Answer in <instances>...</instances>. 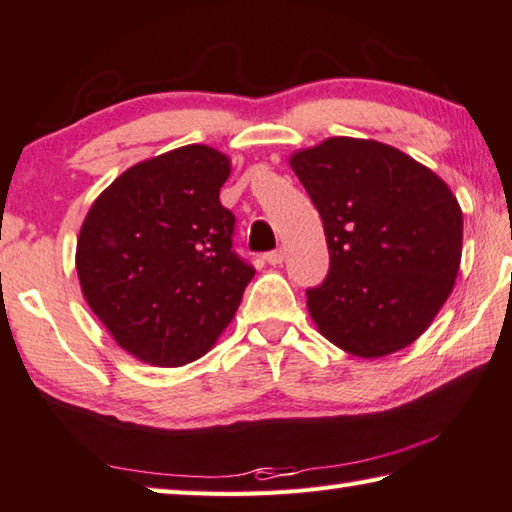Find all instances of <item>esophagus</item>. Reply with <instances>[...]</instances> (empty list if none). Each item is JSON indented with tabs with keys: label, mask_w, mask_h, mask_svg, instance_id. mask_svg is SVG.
Segmentation results:
<instances>
[{
	"label": "esophagus",
	"mask_w": 512,
	"mask_h": 512,
	"mask_svg": "<svg viewBox=\"0 0 512 512\" xmlns=\"http://www.w3.org/2000/svg\"><path fill=\"white\" fill-rule=\"evenodd\" d=\"M264 259H266V264H271V266L282 264L284 262V250H271V253L264 255Z\"/></svg>",
	"instance_id": "obj_1"
}]
</instances>
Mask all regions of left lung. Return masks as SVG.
Instances as JSON below:
<instances>
[{
	"instance_id": "8db88e82",
	"label": "left lung",
	"mask_w": 512,
	"mask_h": 512,
	"mask_svg": "<svg viewBox=\"0 0 512 512\" xmlns=\"http://www.w3.org/2000/svg\"><path fill=\"white\" fill-rule=\"evenodd\" d=\"M323 219L329 273L307 289L318 332L354 357L411 345L454 289L463 212L452 189L395 146L329 137L289 158Z\"/></svg>"
}]
</instances>
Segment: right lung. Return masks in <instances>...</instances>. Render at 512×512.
<instances>
[{
    "mask_svg": "<svg viewBox=\"0 0 512 512\" xmlns=\"http://www.w3.org/2000/svg\"><path fill=\"white\" fill-rule=\"evenodd\" d=\"M230 158L189 144L126 169L92 203L76 241L83 298L119 348L176 368L212 348L255 268L232 250L219 192Z\"/></svg>",
    "mask_w": 512,
    "mask_h": 512,
    "instance_id": "1",
    "label": "right lung"
}]
</instances>
